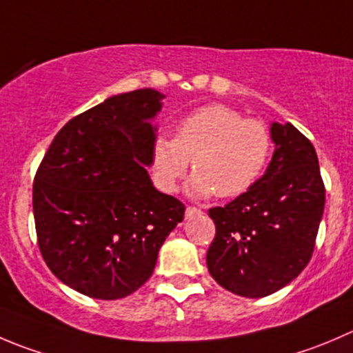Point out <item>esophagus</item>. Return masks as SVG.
Instances as JSON below:
<instances>
[{"instance_id": "esophagus-1", "label": "esophagus", "mask_w": 353, "mask_h": 353, "mask_svg": "<svg viewBox=\"0 0 353 353\" xmlns=\"http://www.w3.org/2000/svg\"><path fill=\"white\" fill-rule=\"evenodd\" d=\"M196 214H201L199 208L187 206V210H185V218H192V216H196Z\"/></svg>"}]
</instances>
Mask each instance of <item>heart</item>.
<instances>
[{
  "label": "heart",
  "mask_w": 353,
  "mask_h": 353,
  "mask_svg": "<svg viewBox=\"0 0 353 353\" xmlns=\"http://www.w3.org/2000/svg\"><path fill=\"white\" fill-rule=\"evenodd\" d=\"M272 137L261 121L232 107L206 105L183 117L173 137L152 143V174L157 187L173 192L189 170L194 197H236L250 190L267 168Z\"/></svg>",
  "instance_id": "b5f03b06"
}]
</instances>
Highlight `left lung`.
<instances>
[{
	"instance_id": "left-lung-1",
	"label": "left lung",
	"mask_w": 353,
	"mask_h": 353,
	"mask_svg": "<svg viewBox=\"0 0 353 353\" xmlns=\"http://www.w3.org/2000/svg\"><path fill=\"white\" fill-rule=\"evenodd\" d=\"M274 156L244 194L208 211L216 234L206 254L227 291L263 298L288 286L314 253L325 189L310 140L291 123H272Z\"/></svg>"
}]
</instances>
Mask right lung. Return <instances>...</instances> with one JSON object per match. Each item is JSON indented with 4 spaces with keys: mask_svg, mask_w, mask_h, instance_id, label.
<instances>
[{
    "mask_svg": "<svg viewBox=\"0 0 353 353\" xmlns=\"http://www.w3.org/2000/svg\"><path fill=\"white\" fill-rule=\"evenodd\" d=\"M164 95L152 88L107 99L72 117L50 143L32 185L39 251L78 293L119 300L150 275L185 206L159 192L152 164Z\"/></svg>",
    "mask_w": 353,
    "mask_h": 353,
    "instance_id": "add662e5",
    "label": "right lung"
}]
</instances>
